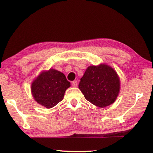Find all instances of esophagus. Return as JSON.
<instances>
[{"label": "esophagus", "mask_w": 153, "mask_h": 153, "mask_svg": "<svg viewBox=\"0 0 153 153\" xmlns=\"http://www.w3.org/2000/svg\"><path fill=\"white\" fill-rule=\"evenodd\" d=\"M72 86H73L74 87H76L77 86V81H73L71 83Z\"/></svg>", "instance_id": "34e87169"}]
</instances>
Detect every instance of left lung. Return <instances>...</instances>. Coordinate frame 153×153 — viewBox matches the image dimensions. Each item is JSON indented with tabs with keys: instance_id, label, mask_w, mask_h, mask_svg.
<instances>
[{
	"instance_id": "8db88e82",
	"label": "left lung",
	"mask_w": 153,
	"mask_h": 153,
	"mask_svg": "<svg viewBox=\"0 0 153 153\" xmlns=\"http://www.w3.org/2000/svg\"><path fill=\"white\" fill-rule=\"evenodd\" d=\"M79 88L92 104L103 108L115 102L120 90V77L106 64L89 66L80 79Z\"/></svg>"
}]
</instances>
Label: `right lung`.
Returning a JSON list of instances; mask_svg holds the SVG:
<instances>
[{
	"instance_id": "add662e5",
	"label": "right lung",
	"mask_w": 153,
	"mask_h": 153,
	"mask_svg": "<svg viewBox=\"0 0 153 153\" xmlns=\"http://www.w3.org/2000/svg\"><path fill=\"white\" fill-rule=\"evenodd\" d=\"M70 87L65 75L50 69L42 71L32 84V94L38 104L47 108L55 107L63 100L65 90Z\"/></svg>"
}]
</instances>
